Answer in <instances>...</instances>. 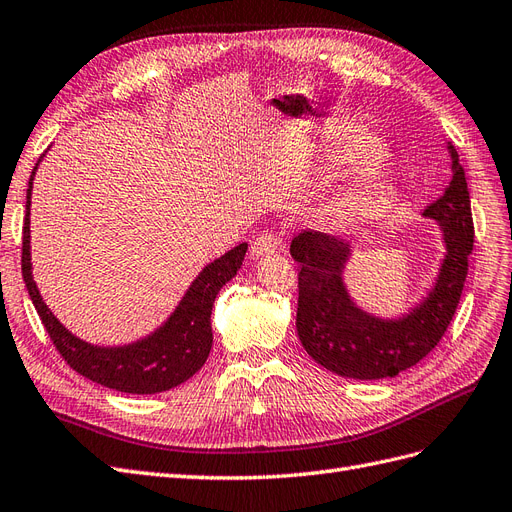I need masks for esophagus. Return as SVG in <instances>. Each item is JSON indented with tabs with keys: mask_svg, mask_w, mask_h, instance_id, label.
<instances>
[{
	"mask_svg": "<svg viewBox=\"0 0 512 512\" xmlns=\"http://www.w3.org/2000/svg\"><path fill=\"white\" fill-rule=\"evenodd\" d=\"M281 244H283L281 233L264 231V233H259V236L255 238L251 253H253V257H266V255H272Z\"/></svg>",
	"mask_w": 512,
	"mask_h": 512,
	"instance_id": "1",
	"label": "esophagus"
}]
</instances>
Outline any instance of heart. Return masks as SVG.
<instances>
[{
    "label": "heart",
    "instance_id": "heart-1",
    "mask_svg": "<svg viewBox=\"0 0 512 512\" xmlns=\"http://www.w3.org/2000/svg\"><path fill=\"white\" fill-rule=\"evenodd\" d=\"M375 156V145L369 139L358 137L352 145V158L354 160H371ZM388 197V186L384 180H379L375 173H367L358 182L356 188H352L341 201H339V212L347 216H360L375 210L379 203Z\"/></svg>",
    "mask_w": 512,
    "mask_h": 512
}]
</instances>
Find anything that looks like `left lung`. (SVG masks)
Segmentation results:
<instances>
[{"label": "left lung", "instance_id": "8db88e82", "mask_svg": "<svg viewBox=\"0 0 512 512\" xmlns=\"http://www.w3.org/2000/svg\"><path fill=\"white\" fill-rule=\"evenodd\" d=\"M444 195L425 210L442 227L444 264L425 302L401 319H379L349 298L343 268L349 244L326 233L302 231L289 253L300 264L296 328L302 347L321 367L352 379L394 377L414 367L440 343L461 300L467 257L474 248V223L465 171L457 150Z\"/></svg>", "mask_w": 512, "mask_h": 512}]
</instances>
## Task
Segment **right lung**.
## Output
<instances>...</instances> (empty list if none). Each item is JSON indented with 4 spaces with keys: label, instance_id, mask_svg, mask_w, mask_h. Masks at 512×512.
I'll return each instance as SVG.
<instances>
[{
    "label": "right lung",
    "instance_id": "right-lung-1",
    "mask_svg": "<svg viewBox=\"0 0 512 512\" xmlns=\"http://www.w3.org/2000/svg\"><path fill=\"white\" fill-rule=\"evenodd\" d=\"M36 171V167H34ZM32 178L27 188V214L23 225V253L21 270L42 326L60 356L79 375L92 382L128 394H154L173 386H180L193 377L203 362L208 360L212 349L210 315L221 287L236 276L242 266L248 244H238L223 257L201 270V274L188 287L178 309L148 339H141L124 347H96L70 334L49 306L42 302L40 291L32 279V261H29V197H32Z\"/></svg>",
    "mask_w": 512,
    "mask_h": 512
}]
</instances>
